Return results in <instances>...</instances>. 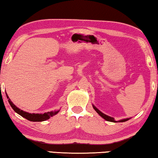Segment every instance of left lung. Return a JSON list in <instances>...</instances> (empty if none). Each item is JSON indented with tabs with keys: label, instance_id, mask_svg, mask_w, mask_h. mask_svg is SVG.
<instances>
[{
	"label": "left lung",
	"instance_id": "8db88e82",
	"mask_svg": "<svg viewBox=\"0 0 158 158\" xmlns=\"http://www.w3.org/2000/svg\"><path fill=\"white\" fill-rule=\"evenodd\" d=\"M93 108L94 109V110H95L97 112H98L99 115H100L102 117V118H104V119L105 120H106V121H111V122H117V121H115V119L114 118H112V117H111V116H107V115H106V114H103L102 112H101L100 111H99V110H98V109H97L95 106H94V105H93ZM128 119H129V118H126V119H123V120H121V121H119L120 122H124V121H128Z\"/></svg>",
	"mask_w": 158,
	"mask_h": 158
}]
</instances>
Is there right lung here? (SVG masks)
I'll return each instance as SVG.
<instances>
[{
  "mask_svg": "<svg viewBox=\"0 0 158 158\" xmlns=\"http://www.w3.org/2000/svg\"><path fill=\"white\" fill-rule=\"evenodd\" d=\"M6 96L7 98L8 99V102L10 104L11 107L13 109V110L15 111L16 113H18V114H20V116H23V117L25 118L26 119H27L29 121H46L51 116H53L55 114L59 112V111H51V112H47V113H44V114H30L28 112H26V111H24L23 110H20V109L17 107V106L15 105V104L12 102L10 101V99H9V97L8 94L6 93Z\"/></svg>",
  "mask_w": 158,
  "mask_h": 158,
  "instance_id": "add662e5",
  "label": "right lung"
}]
</instances>
